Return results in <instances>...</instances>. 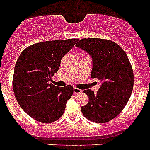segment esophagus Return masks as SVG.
Instances as JSON below:
<instances>
[{
  "label": "esophagus",
  "instance_id": "esophagus-1",
  "mask_svg": "<svg viewBox=\"0 0 150 150\" xmlns=\"http://www.w3.org/2000/svg\"><path fill=\"white\" fill-rule=\"evenodd\" d=\"M81 92H82V90H81V89L77 88H74V94H79V93H81Z\"/></svg>",
  "mask_w": 150,
  "mask_h": 150
}]
</instances>
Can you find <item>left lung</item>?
I'll return each mask as SVG.
<instances>
[{"instance_id":"8db88e82","label":"left lung","mask_w":150,"mask_h":150,"mask_svg":"<svg viewBox=\"0 0 150 150\" xmlns=\"http://www.w3.org/2000/svg\"><path fill=\"white\" fill-rule=\"evenodd\" d=\"M76 46L91 57V77L101 82L96 94L83 91L88 103L81 107L82 115L95 123L109 121L120 113L132 91L134 75L128 56L117 44L101 38H83Z\"/></svg>"}]
</instances>
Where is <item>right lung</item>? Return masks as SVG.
Returning <instances> with one entry per match:
<instances>
[{
	"label": "right lung",
	"instance_id": "right-lung-1",
	"mask_svg": "<svg viewBox=\"0 0 150 150\" xmlns=\"http://www.w3.org/2000/svg\"><path fill=\"white\" fill-rule=\"evenodd\" d=\"M78 39L46 41L27 47L19 56L12 80L13 91L19 105L31 117L49 123L59 119L74 88L50 83L59 68L63 56Z\"/></svg>",
	"mask_w": 150,
	"mask_h": 150
}]
</instances>
